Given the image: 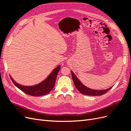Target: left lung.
Masks as SVG:
<instances>
[{"mask_svg":"<svg viewBox=\"0 0 131 131\" xmlns=\"http://www.w3.org/2000/svg\"><path fill=\"white\" fill-rule=\"evenodd\" d=\"M71 73H72L73 80L75 86V88L77 89L79 92L83 94L89 95V96H101V95L104 94L108 92L109 90L112 88V87H113L112 86L108 89L104 90H94L88 88V87L85 86L84 85H83L82 83L79 80L78 78L72 71H71Z\"/></svg>","mask_w":131,"mask_h":131,"instance_id":"8db88e82","label":"left lung"}]
</instances>
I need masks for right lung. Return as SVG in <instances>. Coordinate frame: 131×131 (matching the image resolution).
Returning <instances> with one entry per match:
<instances>
[{
  "instance_id": "right-lung-1",
  "label": "right lung",
  "mask_w": 131,
  "mask_h": 131,
  "mask_svg": "<svg viewBox=\"0 0 131 131\" xmlns=\"http://www.w3.org/2000/svg\"><path fill=\"white\" fill-rule=\"evenodd\" d=\"M60 68V66H58L56 68L53 69V70L51 73V74L45 80L39 83V84L34 86H26L19 85L14 80V79L11 78L10 75V77L14 85L19 90L22 91L23 92L30 95V96H40L48 94L53 89L55 85V82H56L57 75Z\"/></svg>"
}]
</instances>
